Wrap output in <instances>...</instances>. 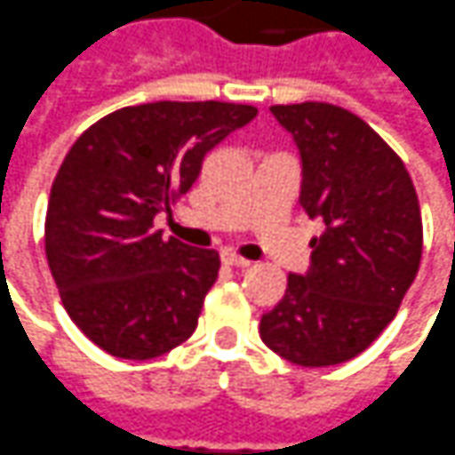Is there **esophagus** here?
Instances as JSON below:
<instances>
[{
  "label": "esophagus",
  "mask_w": 455,
  "mask_h": 455,
  "mask_svg": "<svg viewBox=\"0 0 455 455\" xmlns=\"http://www.w3.org/2000/svg\"><path fill=\"white\" fill-rule=\"evenodd\" d=\"M222 260L228 265H235V267H250V265H252L248 258H240L233 250H225V252H222Z\"/></svg>",
  "instance_id": "1"
}]
</instances>
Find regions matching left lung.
Segmentation results:
<instances>
[{"label":"left lung","instance_id":"1","mask_svg":"<svg viewBox=\"0 0 455 455\" xmlns=\"http://www.w3.org/2000/svg\"><path fill=\"white\" fill-rule=\"evenodd\" d=\"M270 112L300 152V205L323 235L306 275L288 277L263 315L260 338L295 365H338L383 333L419 273V197L401 157L358 115L328 102Z\"/></svg>","mask_w":455,"mask_h":455}]
</instances>
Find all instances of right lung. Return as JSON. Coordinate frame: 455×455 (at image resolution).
<instances>
[{
    "mask_svg": "<svg viewBox=\"0 0 455 455\" xmlns=\"http://www.w3.org/2000/svg\"><path fill=\"white\" fill-rule=\"evenodd\" d=\"M255 115L233 102L122 107L67 152L44 245L64 310L94 346L149 361L195 333L220 258L164 240L152 220L190 190L207 152Z\"/></svg>",
    "mask_w": 455,
    "mask_h": 455,
    "instance_id": "obj_1",
    "label": "right lung"
}]
</instances>
